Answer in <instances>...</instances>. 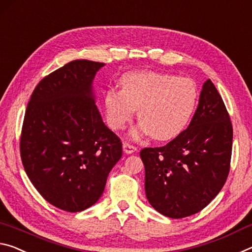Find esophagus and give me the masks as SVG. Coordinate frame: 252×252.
Wrapping results in <instances>:
<instances>
[{"mask_svg":"<svg viewBox=\"0 0 252 252\" xmlns=\"http://www.w3.org/2000/svg\"><path fill=\"white\" fill-rule=\"evenodd\" d=\"M123 148H124V152H125L126 154H131V153H134V152L137 151V147L131 145V144H129L128 142H124Z\"/></svg>","mask_w":252,"mask_h":252,"instance_id":"esophagus-1","label":"esophagus"}]
</instances>
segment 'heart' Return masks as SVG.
<instances>
[{"instance_id": "b5f03b06", "label": "heart", "mask_w": 252, "mask_h": 252, "mask_svg": "<svg viewBox=\"0 0 252 252\" xmlns=\"http://www.w3.org/2000/svg\"><path fill=\"white\" fill-rule=\"evenodd\" d=\"M122 89L109 88L104 106L108 125L122 129L138 108L139 130L166 141L182 133L197 104L195 82L163 72H128L121 78Z\"/></svg>"}]
</instances>
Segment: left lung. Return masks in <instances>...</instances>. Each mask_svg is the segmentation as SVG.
<instances>
[{
    "mask_svg": "<svg viewBox=\"0 0 252 252\" xmlns=\"http://www.w3.org/2000/svg\"><path fill=\"white\" fill-rule=\"evenodd\" d=\"M233 129L212 81L204 82L187 129L162 147H145V192L163 216L181 219L203 210L229 175Z\"/></svg>",
    "mask_w": 252,
    "mask_h": 252,
    "instance_id": "left-lung-1",
    "label": "left lung"
}]
</instances>
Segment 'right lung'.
<instances>
[{
    "instance_id": "add662e5",
    "label": "right lung",
    "mask_w": 252,
    "mask_h": 252,
    "mask_svg": "<svg viewBox=\"0 0 252 252\" xmlns=\"http://www.w3.org/2000/svg\"><path fill=\"white\" fill-rule=\"evenodd\" d=\"M105 63L75 60L33 90L20 137L29 179L45 201L68 212L96 203L122 158L121 138L102 122L92 93Z\"/></svg>"
}]
</instances>
